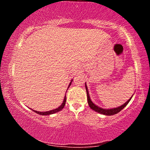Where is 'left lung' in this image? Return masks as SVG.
I'll list each match as a JSON object with an SVG mask.
<instances>
[{"label": "left lung", "instance_id": "1", "mask_svg": "<svg viewBox=\"0 0 150 150\" xmlns=\"http://www.w3.org/2000/svg\"><path fill=\"white\" fill-rule=\"evenodd\" d=\"M85 88H86V91H87V101H88V104H89V107L92 108V110H94V111H96V112L101 113V114L105 115V116H112V115L116 114V113H118V112H120V111H121V110L123 109V108H125V106H127V104H128L129 101H130V99H132V96H133V94H132V97H130V99H129L125 103V104H123V105H121V106H118V107H117V108H108V109H106V108H102L99 107V106H97V105L94 104V103L92 102V101L91 100V99H90V97H89L88 88H87V85H86V83H85Z\"/></svg>", "mask_w": 150, "mask_h": 150}]
</instances>
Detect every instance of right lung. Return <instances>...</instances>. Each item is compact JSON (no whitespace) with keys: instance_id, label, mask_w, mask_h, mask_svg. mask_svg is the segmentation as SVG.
<instances>
[{"instance_id":"obj_1","label":"right lung","mask_w":150,"mask_h":150,"mask_svg":"<svg viewBox=\"0 0 150 150\" xmlns=\"http://www.w3.org/2000/svg\"><path fill=\"white\" fill-rule=\"evenodd\" d=\"M73 80H72L71 81H70L69 85H68V89L69 88L70 86L71 85L72 82H73ZM67 90H68V89H67ZM65 101H66V94H65V97H64V99H63V103H62V104H61L60 106H58V107L57 108H55V109L51 110V111H44H44H43V112H41V111H35V110H33V109H32V110H33V111H34V112H35V113H38V114H39V115H42V116H47V115L53 114V113H57V112H58V111H61V110L63 109V108H64V106H65Z\"/></svg>"}]
</instances>
